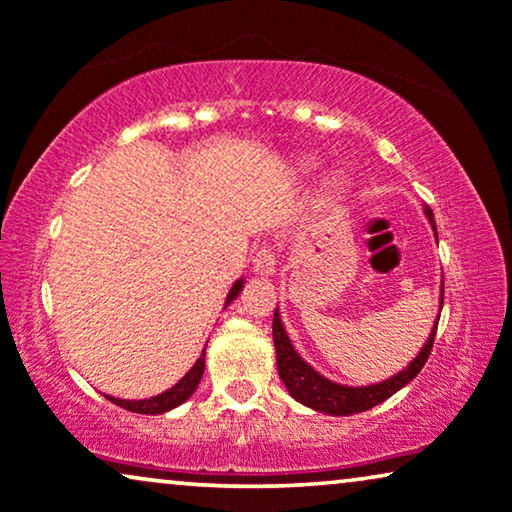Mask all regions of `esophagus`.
I'll use <instances>...</instances> for the list:
<instances>
[{
  "mask_svg": "<svg viewBox=\"0 0 512 512\" xmlns=\"http://www.w3.org/2000/svg\"><path fill=\"white\" fill-rule=\"evenodd\" d=\"M254 272L256 275H261V277H268V275H272V272H275V265H277V256H275V249L272 247H261L256 251V256H254Z\"/></svg>",
  "mask_w": 512,
  "mask_h": 512,
  "instance_id": "esophagus-1",
  "label": "esophagus"
}]
</instances>
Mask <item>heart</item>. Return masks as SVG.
I'll use <instances>...</instances> for the list:
<instances>
[{
	"mask_svg": "<svg viewBox=\"0 0 512 512\" xmlns=\"http://www.w3.org/2000/svg\"><path fill=\"white\" fill-rule=\"evenodd\" d=\"M300 167H303L305 172H310L314 167V160L312 158H303L300 160ZM342 188H345V179L340 177V174H331V177L326 179V191L328 193H340Z\"/></svg>",
	"mask_w": 512,
	"mask_h": 512,
	"instance_id": "1",
	"label": "heart"
}]
</instances>
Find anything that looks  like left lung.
I'll use <instances>...</instances> for the list:
<instances>
[{
    "mask_svg": "<svg viewBox=\"0 0 512 512\" xmlns=\"http://www.w3.org/2000/svg\"><path fill=\"white\" fill-rule=\"evenodd\" d=\"M426 219H429L433 233L438 237L436 230V221H433V212L429 207L424 209ZM443 291L445 286L440 289V310H443ZM440 319V317H438ZM436 328L438 321L433 324L429 340L424 342L422 352H419L408 368H403L401 373H396L389 380L377 382V384H368V387H345V384L331 382L326 380L324 375H319L310 363L303 361L296 349H293L289 335L284 331L282 317H279V310H275V319H272V340H275V349H277V370L279 377H282L284 387L289 389V394L296 398L298 403L307 405V408L326 412V415H356V412L370 410L375 405H380L382 401H387L389 396H394L398 389H403L405 384L415 380L419 375V370L424 368L426 359H429L431 349H433V338H436Z\"/></svg>",
    "mask_w": 512,
    "mask_h": 512,
    "instance_id": "obj_1",
    "label": "left lung"
}]
</instances>
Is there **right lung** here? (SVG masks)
<instances>
[{"mask_svg":"<svg viewBox=\"0 0 512 512\" xmlns=\"http://www.w3.org/2000/svg\"><path fill=\"white\" fill-rule=\"evenodd\" d=\"M244 282L242 279H237L233 284V289L228 291V298H226V305L233 303V300L240 296ZM202 373H205V349H202L200 359L193 363V368L188 370V373L181 377V380L174 384L172 389L163 391V394L158 396H151V398H144V401H125V398H114V396H107L111 403L121 405V408L130 410V412H139V415H163V412L177 408L184 401L191 398V394L195 389H198V384L202 380Z\"/></svg>","mask_w":512,"mask_h":512,"instance_id":"right-lung-1","label":"right lung"}]
</instances>
